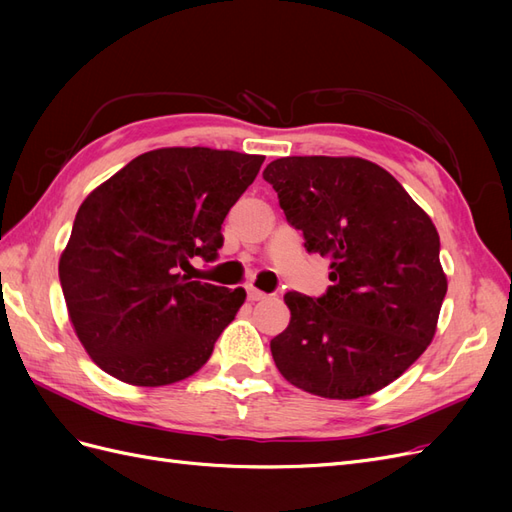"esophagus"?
<instances>
[{"label": "esophagus", "instance_id": "34e87169", "mask_svg": "<svg viewBox=\"0 0 512 512\" xmlns=\"http://www.w3.org/2000/svg\"><path fill=\"white\" fill-rule=\"evenodd\" d=\"M267 297H269L267 292H262V290L254 288V286L247 288V299H250V301H265Z\"/></svg>", "mask_w": 512, "mask_h": 512}]
</instances>
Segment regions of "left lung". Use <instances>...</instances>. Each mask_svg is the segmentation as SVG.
Here are the masks:
<instances>
[{"label":"left lung","instance_id":"1","mask_svg":"<svg viewBox=\"0 0 512 512\" xmlns=\"http://www.w3.org/2000/svg\"><path fill=\"white\" fill-rule=\"evenodd\" d=\"M307 252L331 258L327 294L288 292L290 322L271 339L301 391L359 399L397 380L431 344L448 288L440 237L401 183L363 158L292 156L265 173Z\"/></svg>","mask_w":512,"mask_h":512}]
</instances>
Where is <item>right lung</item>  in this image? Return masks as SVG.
Returning a JSON list of instances; mask_svg holds the SVG:
<instances>
[{
  "label": "right lung",
  "instance_id": "right-lung-1",
  "mask_svg": "<svg viewBox=\"0 0 512 512\" xmlns=\"http://www.w3.org/2000/svg\"><path fill=\"white\" fill-rule=\"evenodd\" d=\"M262 162L226 149H153L83 200L59 282L76 337L108 376L166 386L209 361L245 290L192 282L181 269L218 256L224 218Z\"/></svg>",
  "mask_w": 512,
  "mask_h": 512
}]
</instances>
